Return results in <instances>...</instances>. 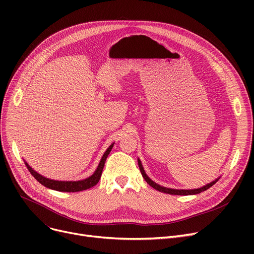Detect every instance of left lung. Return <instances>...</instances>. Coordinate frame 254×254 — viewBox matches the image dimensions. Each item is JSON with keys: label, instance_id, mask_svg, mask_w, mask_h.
<instances>
[{"label": "left lung", "instance_id": "8db88e82", "mask_svg": "<svg viewBox=\"0 0 254 254\" xmlns=\"http://www.w3.org/2000/svg\"><path fill=\"white\" fill-rule=\"evenodd\" d=\"M138 164H139V168H140V171H141V174H142L143 178L145 179V181L147 182V183L151 186V188H153L154 190H158V191H161V192L169 193V194L189 195V194H197V193H201L202 191H205V190H207L208 189H210L212 185H214V184L218 181V179H219V178H218V179H215L214 181H212L211 183H208L207 185L203 186V188L196 189V190H173V189H167V188H164V186H161V185L156 184V183L153 182L147 175H146V173H145V171H144V169H143V166H142V164H141L139 158H138Z\"/></svg>", "mask_w": 254, "mask_h": 254}]
</instances>
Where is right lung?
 Returning a JSON list of instances; mask_svg holds the SVG:
<instances>
[{
  "label": "right lung",
  "mask_w": 254,
  "mask_h": 254,
  "mask_svg": "<svg viewBox=\"0 0 254 254\" xmlns=\"http://www.w3.org/2000/svg\"><path fill=\"white\" fill-rule=\"evenodd\" d=\"M113 147V144L109 146V148L106 150V152L104 153L101 162L96 170V172L93 173V174L86 178V179H83V180H79V181H57V180H51V179H48V178H45L43 177L42 175L38 174V173L36 171H34L28 164H25L26 168L29 169V171L31 172V174L34 176V178L41 183L42 185L46 186V188L50 189V190H58V191H65V192H76V191H82V190H88L90 188H92V186H95L101 176H102V172H103V168L105 166V162L107 157H108L111 149Z\"/></svg>",
  "instance_id": "1"
}]
</instances>
